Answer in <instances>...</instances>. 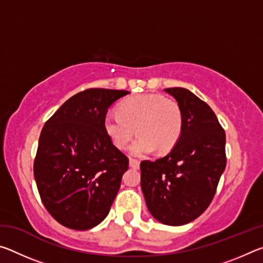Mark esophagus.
<instances>
[{"instance_id":"obj_1","label":"esophagus","mask_w":263,"mask_h":263,"mask_svg":"<svg viewBox=\"0 0 263 263\" xmlns=\"http://www.w3.org/2000/svg\"><path fill=\"white\" fill-rule=\"evenodd\" d=\"M128 164H130L131 168H135V169H138L140 167V162L138 161V160L136 159H130V161H128Z\"/></svg>"}]
</instances>
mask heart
<instances>
[{
    "mask_svg": "<svg viewBox=\"0 0 263 263\" xmlns=\"http://www.w3.org/2000/svg\"><path fill=\"white\" fill-rule=\"evenodd\" d=\"M136 132L130 146L136 157L171 151L179 141L183 128V115L175 101L159 94H139L127 97L118 106V114L108 112L103 130L116 148L124 149Z\"/></svg>",
    "mask_w": 263,
    "mask_h": 263,
    "instance_id": "1",
    "label": "heart"
}]
</instances>
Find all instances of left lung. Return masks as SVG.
I'll return each mask as SVG.
<instances>
[{"mask_svg":"<svg viewBox=\"0 0 263 263\" xmlns=\"http://www.w3.org/2000/svg\"><path fill=\"white\" fill-rule=\"evenodd\" d=\"M164 91L182 110V135L166 157L141 161L140 184L151 215L162 224L180 226L210 205L226 167V137L212 109L188 89Z\"/></svg>","mask_w":263,"mask_h":263,"instance_id":"8db88e82","label":"left lung"}]
</instances>
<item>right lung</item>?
<instances>
[{
    "label": "right lung",
    "mask_w": 263,
    "mask_h": 263,
    "mask_svg": "<svg viewBox=\"0 0 263 263\" xmlns=\"http://www.w3.org/2000/svg\"><path fill=\"white\" fill-rule=\"evenodd\" d=\"M127 94L87 89L66 101L43 127L34 180L46 210L66 228L89 230L108 216L128 159L106 137L103 118Z\"/></svg>",
    "instance_id": "1"
}]
</instances>
